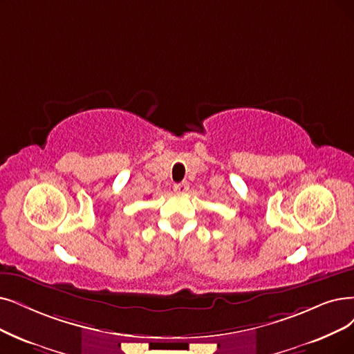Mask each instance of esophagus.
I'll list each match as a JSON object with an SVG mask.
<instances>
[{"mask_svg":"<svg viewBox=\"0 0 354 354\" xmlns=\"http://www.w3.org/2000/svg\"><path fill=\"white\" fill-rule=\"evenodd\" d=\"M174 192L177 193H186L189 190V183L187 181H183V183H177V185H174Z\"/></svg>","mask_w":354,"mask_h":354,"instance_id":"obj_1","label":"esophagus"}]
</instances>
